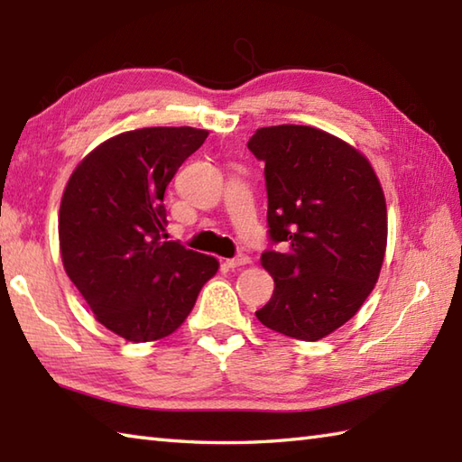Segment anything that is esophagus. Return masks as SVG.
<instances>
[{
	"instance_id": "obj_1",
	"label": "esophagus",
	"mask_w": 462,
	"mask_h": 462,
	"mask_svg": "<svg viewBox=\"0 0 462 462\" xmlns=\"http://www.w3.org/2000/svg\"><path fill=\"white\" fill-rule=\"evenodd\" d=\"M249 263H251V259L247 255H239V257H235V259L225 261V265H227L229 269H237V267H243V265H249Z\"/></svg>"
}]
</instances>
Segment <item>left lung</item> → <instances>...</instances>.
<instances>
[{
  "instance_id": "left-lung-1",
  "label": "left lung",
  "mask_w": 462,
  "mask_h": 462,
  "mask_svg": "<svg viewBox=\"0 0 462 462\" xmlns=\"http://www.w3.org/2000/svg\"><path fill=\"white\" fill-rule=\"evenodd\" d=\"M247 147L265 163L273 243L261 265L275 281L257 310L271 331L319 341L356 315L379 281L387 203L359 149L309 125L261 127Z\"/></svg>"
}]
</instances>
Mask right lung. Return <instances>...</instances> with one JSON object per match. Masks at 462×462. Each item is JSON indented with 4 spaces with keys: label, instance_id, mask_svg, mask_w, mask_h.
<instances>
[{
    "label": "right lung",
    "instance_id": "obj_1",
    "mask_svg": "<svg viewBox=\"0 0 462 462\" xmlns=\"http://www.w3.org/2000/svg\"><path fill=\"white\" fill-rule=\"evenodd\" d=\"M207 135L195 127L125 131L83 157L63 189V269L97 321L127 341L175 333L219 269L215 257L163 239L167 185Z\"/></svg>",
    "mask_w": 462,
    "mask_h": 462
}]
</instances>
